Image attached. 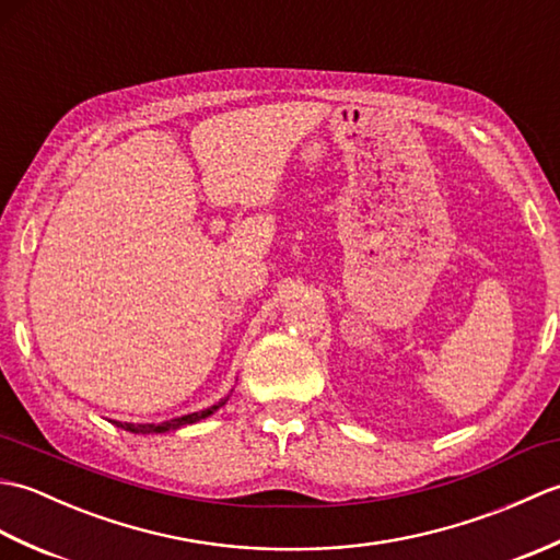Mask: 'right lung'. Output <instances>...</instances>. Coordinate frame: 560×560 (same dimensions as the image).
<instances>
[{
  "label": "right lung",
  "mask_w": 560,
  "mask_h": 560,
  "mask_svg": "<svg viewBox=\"0 0 560 560\" xmlns=\"http://www.w3.org/2000/svg\"><path fill=\"white\" fill-rule=\"evenodd\" d=\"M225 404L219 401L213 404V407L205 409V411H195V413H187V416H180V419H171V421H163V423H117L120 428H125V431L129 433H165V431H173V428H180V425H187V423H197L199 419H207V416H211L217 409H221Z\"/></svg>",
  "instance_id": "obj_1"
}]
</instances>
